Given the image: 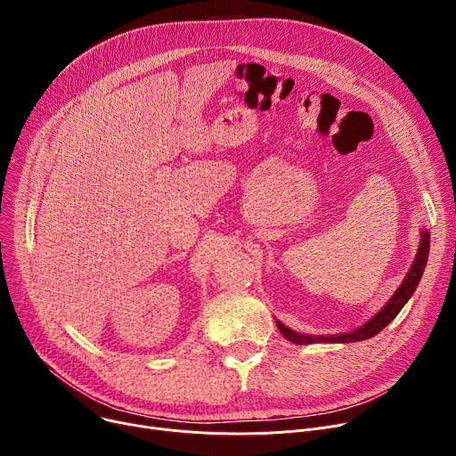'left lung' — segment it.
Here are the masks:
<instances>
[{"label":"left lung","mask_w":456,"mask_h":456,"mask_svg":"<svg viewBox=\"0 0 456 456\" xmlns=\"http://www.w3.org/2000/svg\"><path fill=\"white\" fill-rule=\"evenodd\" d=\"M428 254H429V232L426 229H422L420 231V245H419V250H417V256H415V262H413L410 273L406 274L404 281L395 290V294L389 297V301L370 321H366L362 327H359V329H355L352 332L338 334V336H308V334H301V332L290 330L289 327H285L283 322L276 321L280 332L285 336V339H289L294 345L355 343V341H364V339H370V338L377 336L382 329H386L387 324L397 317V314L403 310V306L413 296V292L419 287V281H420V278L424 274L426 262H428Z\"/></svg>","instance_id":"8db88e82"}]
</instances>
